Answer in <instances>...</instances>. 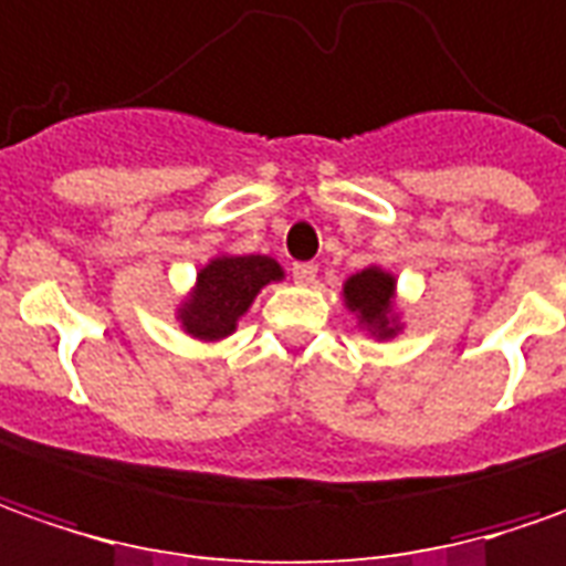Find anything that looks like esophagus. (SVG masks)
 I'll list each match as a JSON object with an SVG mask.
<instances>
[{"label":"esophagus","instance_id":"34e87169","mask_svg":"<svg viewBox=\"0 0 566 566\" xmlns=\"http://www.w3.org/2000/svg\"><path fill=\"white\" fill-rule=\"evenodd\" d=\"M294 282L297 284H313L315 275H318V266L315 263H294Z\"/></svg>","mask_w":566,"mask_h":566}]
</instances>
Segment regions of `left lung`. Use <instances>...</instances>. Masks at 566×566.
Here are the masks:
<instances>
[{"mask_svg":"<svg viewBox=\"0 0 566 566\" xmlns=\"http://www.w3.org/2000/svg\"><path fill=\"white\" fill-rule=\"evenodd\" d=\"M394 300L396 279L380 266L363 269V272L349 275L347 284H344V303H347V310L359 315V325L371 337H378V340L396 337V332H399Z\"/></svg>","mask_w":566,"mask_h":566,"instance_id":"obj_1","label":"left lung"}]
</instances>
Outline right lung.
<instances>
[{"mask_svg": "<svg viewBox=\"0 0 566 566\" xmlns=\"http://www.w3.org/2000/svg\"><path fill=\"white\" fill-rule=\"evenodd\" d=\"M284 272L272 256H213L198 272L195 291L179 306V322L198 340H222L234 332L238 318L251 310L253 297L269 282H282Z\"/></svg>", "mask_w": 566, "mask_h": 566, "instance_id": "add662e5", "label": "right lung"}]
</instances>
